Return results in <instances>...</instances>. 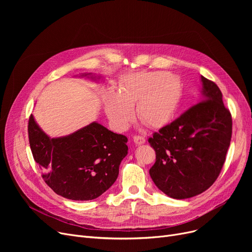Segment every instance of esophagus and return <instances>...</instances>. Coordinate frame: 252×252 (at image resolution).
<instances>
[{
    "label": "esophagus",
    "mask_w": 252,
    "mask_h": 252,
    "mask_svg": "<svg viewBox=\"0 0 252 252\" xmlns=\"http://www.w3.org/2000/svg\"><path fill=\"white\" fill-rule=\"evenodd\" d=\"M145 138L143 136H134V142L137 144V145H142L145 143Z\"/></svg>",
    "instance_id": "1"
}]
</instances>
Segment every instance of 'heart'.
I'll list each match as a JSON object with an SVG mask.
<instances>
[{
	"instance_id": "1",
	"label": "heart",
	"mask_w": 252,
	"mask_h": 252,
	"mask_svg": "<svg viewBox=\"0 0 252 252\" xmlns=\"http://www.w3.org/2000/svg\"><path fill=\"white\" fill-rule=\"evenodd\" d=\"M182 98L177 79L165 71L145 72L129 76L123 84L121 94L106 95V112L118 128L125 129L134 119L137 104L140 121L150 127L167 125L176 115Z\"/></svg>"
}]
</instances>
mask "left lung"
<instances>
[{"instance_id":"left-lung-1","label":"left lung","mask_w":252,"mask_h":252,"mask_svg":"<svg viewBox=\"0 0 252 252\" xmlns=\"http://www.w3.org/2000/svg\"><path fill=\"white\" fill-rule=\"evenodd\" d=\"M202 100L148 139L156 154L149 170L157 188L175 199L207 190L220 174L232 137V115L220 88L201 76Z\"/></svg>"}]
</instances>
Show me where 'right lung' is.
Returning a JSON list of instances; mask_svg holds the SVG:
<instances>
[{
    "label": "right lung",
    "mask_w": 252,
    "mask_h": 252,
    "mask_svg": "<svg viewBox=\"0 0 252 252\" xmlns=\"http://www.w3.org/2000/svg\"><path fill=\"white\" fill-rule=\"evenodd\" d=\"M29 141L45 183L71 200H92L108 190L127 154V138L97 123L67 137L50 139L31 115Z\"/></svg>",
    "instance_id": "right-lung-1"
}]
</instances>
